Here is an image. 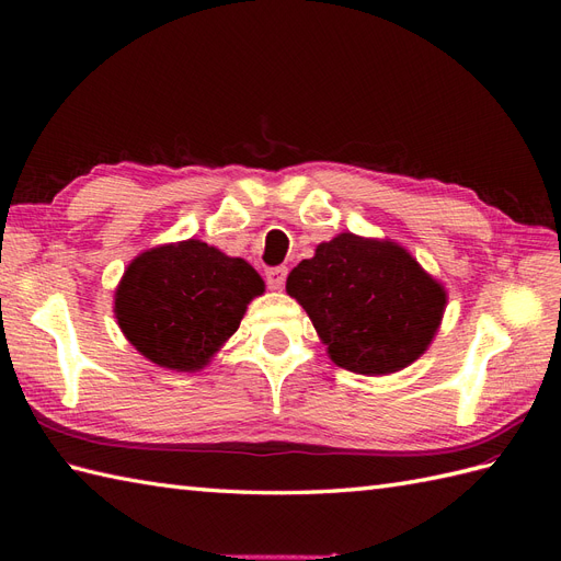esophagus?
Returning a JSON list of instances; mask_svg holds the SVG:
<instances>
[{"mask_svg":"<svg viewBox=\"0 0 561 561\" xmlns=\"http://www.w3.org/2000/svg\"><path fill=\"white\" fill-rule=\"evenodd\" d=\"M285 276H287V268L285 266H274L266 271V285L271 287V290H280V287L285 285Z\"/></svg>","mask_w":561,"mask_h":561,"instance_id":"obj_1","label":"esophagus"}]
</instances>
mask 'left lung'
I'll use <instances>...</instances> for the list:
<instances>
[{"label": "left lung", "instance_id": "left-lung-1", "mask_svg": "<svg viewBox=\"0 0 561 561\" xmlns=\"http://www.w3.org/2000/svg\"><path fill=\"white\" fill-rule=\"evenodd\" d=\"M285 293L309 313L330 360L355 375L410 367L443 325L447 290L390 239L336 233L287 276Z\"/></svg>", "mask_w": 561, "mask_h": 561}]
</instances>
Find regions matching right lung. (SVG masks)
Segmentation results:
<instances>
[{
	"instance_id": "obj_1",
	"label": "right lung",
	"mask_w": 561,
	"mask_h": 561,
	"mask_svg": "<svg viewBox=\"0 0 561 561\" xmlns=\"http://www.w3.org/2000/svg\"><path fill=\"white\" fill-rule=\"evenodd\" d=\"M264 280L245 260L198 239L163 243L130 260L114 290V318L149 363L198 371L239 330Z\"/></svg>"
}]
</instances>
